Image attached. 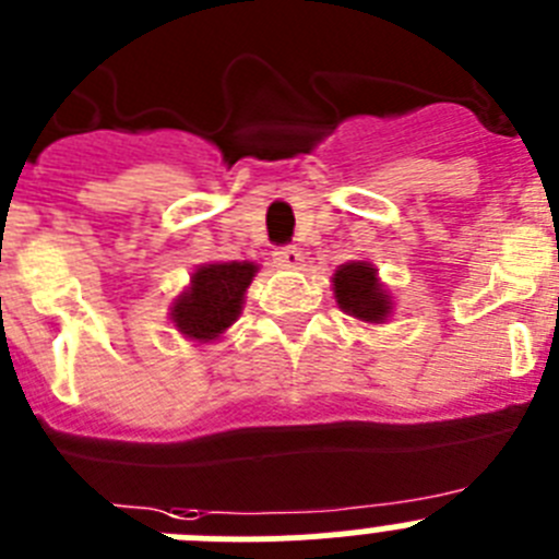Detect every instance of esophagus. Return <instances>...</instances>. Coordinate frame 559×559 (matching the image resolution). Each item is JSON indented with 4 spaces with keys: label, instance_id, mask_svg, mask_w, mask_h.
Listing matches in <instances>:
<instances>
[{
    "label": "esophagus",
    "instance_id": "1",
    "mask_svg": "<svg viewBox=\"0 0 559 559\" xmlns=\"http://www.w3.org/2000/svg\"><path fill=\"white\" fill-rule=\"evenodd\" d=\"M276 265H283V269H302V251L296 249V246H283V249L274 251Z\"/></svg>",
    "mask_w": 559,
    "mask_h": 559
}]
</instances>
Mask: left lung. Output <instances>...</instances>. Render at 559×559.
I'll return each mask as SVG.
<instances>
[{"instance_id":"obj_1","label":"left lung","mask_w":559,"mask_h":559,"mask_svg":"<svg viewBox=\"0 0 559 559\" xmlns=\"http://www.w3.org/2000/svg\"><path fill=\"white\" fill-rule=\"evenodd\" d=\"M333 290L338 308L360 322L380 324L392 313V296L380 285L378 271L364 260L338 265L333 274Z\"/></svg>"}]
</instances>
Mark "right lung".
Masks as SVG:
<instances>
[{
	"mask_svg": "<svg viewBox=\"0 0 559 559\" xmlns=\"http://www.w3.org/2000/svg\"><path fill=\"white\" fill-rule=\"evenodd\" d=\"M254 274L257 265L249 260L199 265L190 276V288L173 299L170 319L176 330L199 344L221 338V333H226L243 310L246 288Z\"/></svg>",
	"mask_w": 559,
	"mask_h": 559,
	"instance_id": "1",
	"label": "right lung"
}]
</instances>
